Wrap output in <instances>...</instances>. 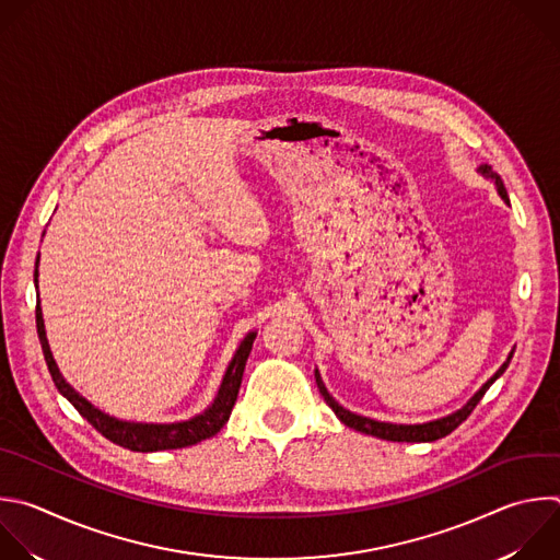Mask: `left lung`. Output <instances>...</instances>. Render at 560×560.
Segmentation results:
<instances>
[{
	"mask_svg": "<svg viewBox=\"0 0 560 560\" xmlns=\"http://www.w3.org/2000/svg\"><path fill=\"white\" fill-rule=\"evenodd\" d=\"M479 171H481L483 175H488L490 179H494L499 196L508 202V191H505L503 179L499 177V173H494L490 164H481ZM512 353H514V351H510V355H508V360L501 364V369H499L497 374L472 396V400H470L464 409H459L457 413L446 416V418H442V420L427 422V424H389V422H376V420H369V418L355 416V413L342 409V407L327 394V389H325V385H323V381H320V376H318V371H316V385H318V392H320V396L325 398L327 407H329V409L340 418V422L347 424L349 429H355V431H360V433L374 435V438H381V440H389V442H435V440L446 438L448 433H453V431L475 411V407L479 405V400L483 398V394L490 389V385L508 369V362H510Z\"/></svg>",
	"mask_w": 560,
	"mask_h": 560,
	"instance_id": "1",
	"label": "left lung"
}]
</instances>
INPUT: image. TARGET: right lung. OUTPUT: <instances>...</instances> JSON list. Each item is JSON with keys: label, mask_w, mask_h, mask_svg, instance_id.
Returning <instances> with one entry per match:
<instances>
[{"label": "right lung", "mask_w": 560, "mask_h": 560, "mask_svg": "<svg viewBox=\"0 0 560 560\" xmlns=\"http://www.w3.org/2000/svg\"><path fill=\"white\" fill-rule=\"evenodd\" d=\"M39 264V257H37ZM35 281H37V270H35ZM37 334L42 340V349H44V358L46 364L50 369V376L57 385V389L74 405V409L101 433L105 435L109 442L136 451V453H153V451H171V448H184V446H194L202 440L213 438L231 418V411L237 402V394L242 387V376H244V366L248 360V353L253 349V340H255V331L248 334L244 338V342L240 345L235 358L231 360L226 376L222 381L220 394L215 398V402L198 418L186 420V422H175V424H136V422H122L116 418H109L105 413H101L98 409H94L83 396H79L59 374L57 362L50 353L48 347V338H46V329H44V318H42V307L37 303Z\"/></svg>", "instance_id": "right-lung-1"}]
</instances>
